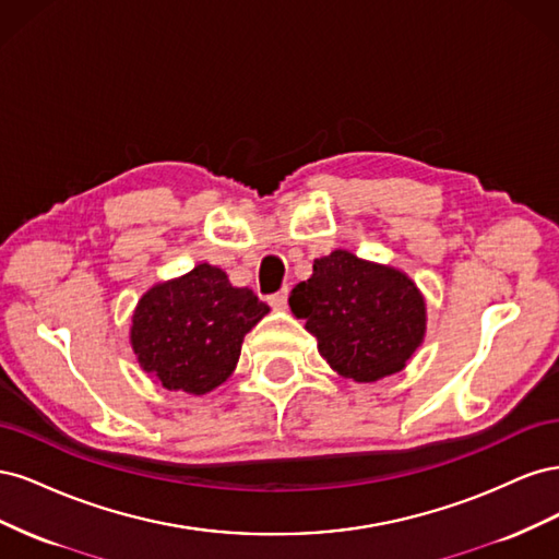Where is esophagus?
I'll return each instance as SVG.
<instances>
[{"instance_id":"1","label":"esophagus","mask_w":559,"mask_h":559,"mask_svg":"<svg viewBox=\"0 0 559 559\" xmlns=\"http://www.w3.org/2000/svg\"><path fill=\"white\" fill-rule=\"evenodd\" d=\"M286 298H289V289H286V286H284L282 292H277V294L270 296V298H267V302H270V306H273L275 310H284V308H286Z\"/></svg>"}]
</instances>
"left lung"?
<instances>
[{"label":"left lung","instance_id":"8db88e82","mask_svg":"<svg viewBox=\"0 0 559 559\" xmlns=\"http://www.w3.org/2000/svg\"><path fill=\"white\" fill-rule=\"evenodd\" d=\"M292 312L319 354L354 382H376L408 364L427 329L425 298L408 275L335 249L294 286Z\"/></svg>","mask_w":559,"mask_h":559}]
</instances>
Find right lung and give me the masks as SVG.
<instances>
[{
    "instance_id": "right-lung-1",
    "label": "right lung",
    "mask_w": 559,
    "mask_h": 559,
    "mask_svg": "<svg viewBox=\"0 0 559 559\" xmlns=\"http://www.w3.org/2000/svg\"><path fill=\"white\" fill-rule=\"evenodd\" d=\"M267 312L251 289L233 286L222 267L200 263L142 296L130 343L140 366L163 386L207 394L228 380L245 335Z\"/></svg>"
}]
</instances>
